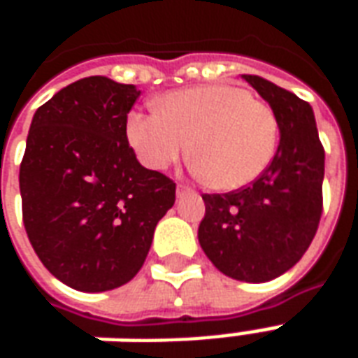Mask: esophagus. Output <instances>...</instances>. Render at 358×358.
<instances>
[{"label":"esophagus","instance_id":"34e87169","mask_svg":"<svg viewBox=\"0 0 358 358\" xmlns=\"http://www.w3.org/2000/svg\"><path fill=\"white\" fill-rule=\"evenodd\" d=\"M186 192H189V187L184 186V184H178V187H176V194L178 195H184Z\"/></svg>","mask_w":358,"mask_h":358}]
</instances>
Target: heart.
I'll return each instance as SVG.
<instances>
[{"mask_svg":"<svg viewBox=\"0 0 358 358\" xmlns=\"http://www.w3.org/2000/svg\"><path fill=\"white\" fill-rule=\"evenodd\" d=\"M130 145L153 171H164L184 157L207 184L240 189L255 182L278 148V120L268 103L232 84H210L171 92L157 99V113H130Z\"/></svg>","mask_w":358,"mask_h":358,"instance_id":"b5f03b06","label":"heart"}]
</instances>
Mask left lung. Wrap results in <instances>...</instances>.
I'll return each mask as SVG.
<instances>
[{"label":"left lung","mask_w":358,"mask_h":358,"mask_svg":"<svg viewBox=\"0 0 358 358\" xmlns=\"http://www.w3.org/2000/svg\"><path fill=\"white\" fill-rule=\"evenodd\" d=\"M274 110L276 155L249 186L203 194L205 217L197 238L222 274L268 282L299 263L322 217L324 148L307 101L261 76L243 74Z\"/></svg>","instance_id":"obj_1"}]
</instances>
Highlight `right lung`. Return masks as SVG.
Returning a JSON list of instances; mask_svg holds the SVG:
<instances>
[{
    "mask_svg": "<svg viewBox=\"0 0 358 358\" xmlns=\"http://www.w3.org/2000/svg\"><path fill=\"white\" fill-rule=\"evenodd\" d=\"M140 97L105 76L74 82L36 110L19 172L22 222L43 266L78 292H109L145 263L176 184L136 159L126 136Z\"/></svg>",
    "mask_w": 358,
    "mask_h": 358,
    "instance_id": "obj_1",
    "label": "right lung"
}]
</instances>
